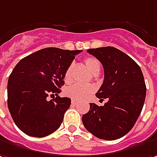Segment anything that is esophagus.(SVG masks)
Listing matches in <instances>:
<instances>
[{
  "instance_id": "1",
  "label": "esophagus",
  "mask_w": 157,
  "mask_h": 157,
  "mask_svg": "<svg viewBox=\"0 0 157 157\" xmlns=\"http://www.w3.org/2000/svg\"><path fill=\"white\" fill-rule=\"evenodd\" d=\"M71 103H72V105L73 106H75L77 103H78V101H75V100H72L71 101Z\"/></svg>"
}]
</instances>
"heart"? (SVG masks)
<instances>
[{"label": "heart", "mask_w": 157, "mask_h": 157, "mask_svg": "<svg viewBox=\"0 0 157 157\" xmlns=\"http://www.w3.org/2000/svg\"><path fill=\"white\" fill-rule=\"evenodd\" d=\"M85 64L86 67L88 68L89 71L92 74L95 73L97 71H100L101 64L97 59L94 57H88L85 59ZM73 65H69V67L67 68L64 78L66 82H68L71 75V71H72ZM94 92V88L90 85H81V84H73L67 87L64 93L69 98H72L74 100H82L88 95L92 94Z\"/></svg>", "instance_id": "1"}]
</instances>
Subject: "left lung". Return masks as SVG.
<instances>
[{
	"label": "left lung",
	"mask_w": 157,
	"mask_h": 157,
	"mask_svg": "<svg viewBox=\"0 0 157 157\" xmlns=\"http://www.w3.org/2000/svg\"><path fill=\"white\" fill-rule=\"evenodd\" d=\"M104 68V80L96 97L103 106L90 103L82 116L86 129L96 137L113 141L129 132L137 121L146 97L143 75L136 62L114 47L88 49Z\"/></svg>",
	"instance_id": "8db88e82"
}]
</instances>
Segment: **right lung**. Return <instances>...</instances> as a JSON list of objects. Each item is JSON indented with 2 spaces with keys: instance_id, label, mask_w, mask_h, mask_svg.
<instances>
[{
  "instance_id": "obj_1",
  "label": "right lung",
  "mask_w": 157,
  "mask_h": 157,
  "mask_svg": "<svg viewBox=\"0 0 157 157\" xmlns=\"http://www.w3.org/2000/svg\"><path fill=\"white\" fill-rule=\"evenodd\" d=\"M81 50L46 48L21 59L8 82V107L14 123L26 135L44 137L61 126L71 104L68 97L48 95L61 92L64 75Z\"/></svg>"
}]
</instances>
